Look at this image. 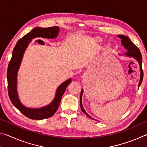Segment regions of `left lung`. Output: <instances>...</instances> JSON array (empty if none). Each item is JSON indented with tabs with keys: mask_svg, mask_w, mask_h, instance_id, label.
<instances>
[{
	"mask_svg": "<svg viewBox=\"0 0 147 147\" xmlns=\"http://www.w3.org/2000/svg\"><path fill=\"white\" fill-rule=\"evenodd\" d=\"M118 37L121 39V43L123 45V46L124 47V49L126 50L124 55H125L128 57H130V58H133L136 59V60L138 62L139 65V67H140V80H139V82L138 84V88L139 86H141V83L143 81V72L142 70V67H141V65H142V56H141V53L139 49L137 47L136 45H135L130 39L128 38V36H124V35H118ZM119 55H122V54H119ZM84 93V90L82 89L81 93H80V107L82 111V112L85 114L86 116H88L89 118H91L90 115H89L88 113H86V111L84 109V107L82 106V94ZM97 121V120H96Z\"/></svg>",
	"mask_w": 147,
	"mask_h": 147,
	"instance_id": "1",
	"label": "left lung"
}]
</instances>
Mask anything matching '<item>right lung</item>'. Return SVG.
Returning <instances> with one entry per match:
<instances>
[{"instance_id": "obj_1", "label": "right lung", "mask_w": 147, "mask_h": 147, "mask_svg": "<svg viewBox=\"0 0 147 147\" xmlns=\"http://www.w3.org/2000/svg\"><path fill=\"white\" fill-rule=\"evenodd\" d=\"M59 32V28L58 26L49 28L36 27L17 41L12 53V57L9 63L7 72L9 97L12 104L17 109H19L23 115L31 119L41 120L53 116L58 108L61 97L66 90L67 87L71 82V78H70L61 83L56 89L53 100L48 105L39 108L26 107L21 103L17 91V74L23 60L24 54L29 43L32 39L36 38H56Z\"/></svg>"}]
</instances>
